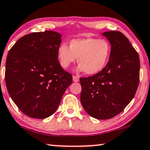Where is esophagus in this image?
I'll return each instance as SVG.
<instances>
[{
    "mask_svg": "<svg viewBox=\"0 0 150 150\" xmlns=\"http://www.w3.org/2000/svg\"><path fill=\"white\" fill-rule=\"evenodd\" d=\"M73 82H77L79 81V77H77V76H75V75H73Z\"/></svg>",
    "mask_w": 150,
    "mask_h": 150,
    "instance_id": "obj_1",
    "label": "esophagus"
}]
</instances>
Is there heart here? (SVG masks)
I'll list each match as a JSON object with an SVG mask.
<instances>
[{
	"label": "heart",
	"mask_w": 150,
	"mask_h": 150,
	"mask_svg": "<svg viewBox=\"0 0 150 150\" xmlns=\"http://www.w3.org/2000/svg\"><path fill=\"white\" fill-rule=\"evenodd\" d=\"M112 45L108 40L96 38L73 39L69 45L62 43L57 50V58L62 68H68L77 58V70L87 75L100 73L107 66Z\"/></svg>",
	"instance_id": "heart-1"
}]
</instances>
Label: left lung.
I'll return each mask as SVG.
<instances>
[{
	"label": "left lung",
	"instance_id": "8db88e82",
	"mask_svg": "<svg viewBox=\"0 0 150 150\" xmlns=\"http://www.w3.org/2000/svg\"><path fill=\"white\" fill-rule=\"evenodd\" d=\"M111 43L110 60L100 73L80 77V100L90 116L108 120L122 112L134 97L140 80V59L129 39L117 30L105 32Z\"/></svg>",
	"mask_w": 150,
	"mask_h": 150
}]
</instances>
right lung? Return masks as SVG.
Instances as JSON below:
<instances>
[{
	"mask_svg": "<svg viewBox=\"0 0 150 150\" xmlns=\"http://www.w3.org/2000/svg\"><path fill=\"white\" fill-rule=\"evenodd\" d=\"M60 33L52 30L23 35L8 52L5 79L10 97L26 116L45 119L57 110L73 76L57 58Z\"/></svg>",
	"mask_w": 150,
	"mask_h": 150,
	"instance_id": "obj_1",
	"label": "right lung"
}]
</instances>
